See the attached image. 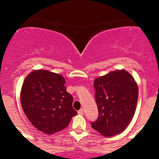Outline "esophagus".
Returning a JSON list of instances; mask_svg holds the SVG:
<instances>
[{
	"label": "esophagus",
	"instance_id": "1",
	"mask_svg": "<svg viewBox=\"0 0 159 159\" xmlns=\"http://www.w3.org/2000/svg\"><path fill=\"white\" fill-rule=\"evenodd\" d=\"M78 114L79 115H84V109L83 108L80 109V110L78 111Z\"/></svg>",
	"mask_w": 159,
	"mask_h": 159
}]
</instances>
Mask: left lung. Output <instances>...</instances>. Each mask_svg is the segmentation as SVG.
Returning <instances> with one entry per match:
<instances>
[{
	"instance_id": "obj_1",
	"label": "left lung",
	"mask_w": 159,
	"mask_h": 159,
	"mask_svg": "<svg viewBox=\"0 0 159 159\" xmlns=\"http://www.w3.org/2000/svg\"><path fill=\"white\" fill-rule=\"evenodd\" d=\"M97 120L93 129L105 137L123 132L132 121L138 98V84L125 69L111 71L94 80Z\"/></svg>"
}]
</instances>
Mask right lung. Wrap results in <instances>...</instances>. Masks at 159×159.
<instances>
[{
	"instance_id": "obj_1",
	"label": "right lung",
	"mask_w": 159,
	"mask_h": 159,
	"mask_svg": "<svg viewBox=\"0 0 159 159\" xmlns=\"http://www.w3.org/2000/svg\"><path fill=\"white\" fill-rule=\"evenodd\" d=\"M65 78L45 69L27 75L20 93L24 113L36 129L52 134L68 126L77 114L72 107L73 97L66 92Z\"/></svg>"
}]
</instances>
